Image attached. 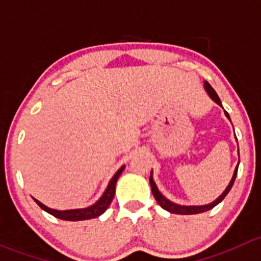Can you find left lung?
<instances>
[{"mask_svg":"<svg viewBox=\"0 0 261 261\" xmlns=\"http://www.w3.org/2000/svg\"><path fill=\"white\" fill-rule=\"evenodd\" d=\"M205 89H206V91H207V94H208V95H210V98L212 99V100H214L215 103L219 104L220 107H222V106H221V100H220L219 95H217L216 91L214 90V88H212L211 85L208 84L207 82H205ZM225 114H226V117L229 118V119H230V117H229V114H227V112H225ZM239 162H240V161H239ZM238 167H239V165H238ZM238 167L235 168V172H233L232 178H231V181H230L229 186L226 187V190L224 191V193H222V195L220 196L219 198H216V200H215L214 202H212V203H208V205H203V206H181V205H176V203L171 202L170 200H167V198H166L165 196H163L162 193H161L160 191H158L157 186H155L154 181H153V178H152V173H150V177H149L150 190H152L153 196H154L155 201H157V202L160 203V205H161V207L165 208V210H167V211L172 212V214H179V215H193V214H201V212H205V211L211 210V208H214L215 206L219 205V203L221 202V201L224 200L225 197H226V195H227V193H229V191L231 190V187H232L233 182H235L236 174H238Z\"/></svg>","mask_w":261,"mask_h":261,"instance_id":"8db88e82","label":"left lung"}]
</instances>
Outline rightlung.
Masks as SVG:
<instances>
[{
	"label": "right lung",
	"instance_id": "1",
	"mask_svg": "<svg viewBox=\"0 0 261 261\" xmlns=\"http://www.w3.org/2000/svg\"><path fill=\"white\" fill-rule=\"evenodd\" d=\"M123 170H124V166L119 168L117 171V173L113 176V178L109 182L108 187H107L106 192L103 193L100 198L94 203L93 206L87 208H77V210H66V211H59V210H54V208L46 207L45 205H42L40 201H37L36 198H34L35 202L46 212L53 215V216L58 217V219L61 220H66V221H80V220H88V219H94V217H98L103 214L107 208L109 207V205L112 203L113 198H114V193H115V185H117L118 178H119L120 173H122Z\"/></svg>",
	"mask_w": 261,
	"mask_h": 261
}]
</instances>
